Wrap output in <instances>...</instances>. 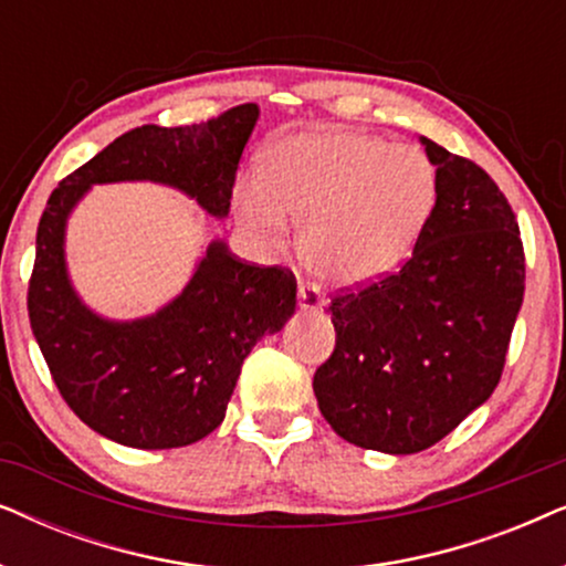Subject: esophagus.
Instances as JSON below:
<instances>
[{"label":"esophagus","mask_w":566,"mask_h":566,"mask_svg":"<svg viewBox=\"0 0 566 566\" xmlns=\"http://www.w3.org/2000/svg\"><path fill=\"white\" fill-rule=\"evenodd\" d=\"M296 298H298V308H301V312H322V308H324L322 293L316 291L314 285H301Z\"/></svg>","instance_id":"34e87169"}]
</instances>
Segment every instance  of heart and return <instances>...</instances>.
<instances>
[{
  "mask_svg": "<svg viewBox=\"0 0 566 566\" xmlns=\"http://www.w3.org/2000/svg\"><path fill=\"white\" fill-rule=\"evenodd\" d=\"M438 169L409 144L355 130H308L270 144L260 185L237 190V213L265 250L301 221L298 250L324 283L353 289L389 275L428 229Z\"/></svg>",
  "mask_w": 566,
  "mask_h": 566,
  "instance_id": "1",
  "label": "heart"
}]
</instances>
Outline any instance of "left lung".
<instances>
[{"label": "left lung", "mask_w": 566, "mask_h": 566, "mask_svg": "<svg viewBox=\"0 0 566 566\" xmlns=\"http://www.w3.org/2000/svg\"><path fill=\"white\" fill-rule=\"evenodd\" d=\"M420 144L438 169L428 229L399 273L332 301L335 353L314 374L332 430L391 455L436 446L492 397L525 289L507 198L474 161Z\"/></svg>", "instance_id": "obj_1"}]
</instances>
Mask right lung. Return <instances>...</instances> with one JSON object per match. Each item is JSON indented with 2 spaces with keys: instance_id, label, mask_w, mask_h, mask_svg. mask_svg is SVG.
<instances>
[{
  "instance_id": "add662e5",
  "label": "right lung",
  "mask_w": 566,
  "mask_h": 566,
  "mask_svg": "<svg viewBox=\"0 0 566 566\" xmlns=\"http://www.w3.org/2000/svg\"><path fill=\"white\" fill-rule=\"evenodd\" d=\"M258 118L260 107L247 103L192 126L128 130L61 180L45 203L28 289L30 327L61 397L107 440L161 451L219 428L244 358L296 312V277L247 265L213 239L175 298L138 319H111L74 289L69 219L95 185L154 182L223 221Z\"/></svg>"
}]
</instances>
